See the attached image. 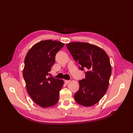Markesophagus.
I'll return each instance as SVG.
<instances>
[{"label":"esophagus","instance_id":"esophagus-1","mask_svg":"<svg viewBox=\"0 0 133 133\" xmlns=\"http://www.w3.org/2000/svg\"><path fill=\"white\" fill-rule=\"evenodd\" d=\"M70 82V80H64V82H65V84L69 83Z\"/></svg>","mask_w":133,"mask_h":133}]
</instances>
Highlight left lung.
<instances>
[{
  "instance_id": "left-lung-1",
  "label": "left lung",
  "mask_w": 133,
  "mask_h": 133,
  "mask_svg": "<svg viewBox=\"0 0 133 133\" xmlns=\"http://www.w3.org/2000/svg\"><path fill=\"white\" fill-rule=\"evenodd\" d=\"M66 47L79 69L87 70L85 79L79 81L75 100L84 107L93 105L105 95L109 85L111 66L108 55L102 48L87 43L72 42Z\"/></svg>"
}]
</instances>
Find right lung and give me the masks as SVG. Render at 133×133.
<instances>
[{"instance_id":"right-lung-1","label":"right lung","mask_w":133,"mask_h":133,"mask_svg":"<svg viewBox=\"0 0 133 133\" xmlns=\"http://www.w3.org/2000/svg\"><path fill=\"white\" fill-rule=\"evenodd\" d=\"M64 44L46 40L32 46L27 53L23 71L28 94L33 101L43 108H49L58 102L63 80L48 77L55 63V55Z\"/></svg>"}]
</instances>
